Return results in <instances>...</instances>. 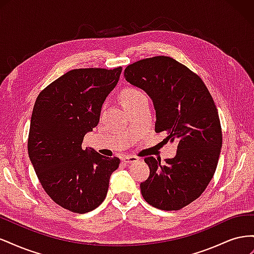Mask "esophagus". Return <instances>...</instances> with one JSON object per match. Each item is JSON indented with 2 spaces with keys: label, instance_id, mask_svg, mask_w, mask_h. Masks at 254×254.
<instances>
[{
  "label": "esophagus",
  "instance_id": "34e87169",
  "mask_svg": "<svg viewBox=\"0 0 254 254\" xmlns=\"http://www.w3.org/2000/svg\"><path fill=\"white\" fill-rule=\"evenodd\" d=\"M123 161H124V162L127 164H130V163L139 162L140 159L135 156H125V157H123Z\"/></svg>",
  "mask_w": 254,
  "mask_h": 254
}]
</instances>
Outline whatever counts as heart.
I'll list each match as a JSON object with an SVG mask.
<instances>
[{
    "instance_id": "b5f03b06",
    "label": "heart",
    "mask_w": 254,
    "mask_h": 254,
    "mask_svg": "<svg viewBox=\"0 0 254 254\" xmlns=\"http://www.w3.org/2000/svg\"><path fill=\"white\" fill-rule=\"evenodd\" d=\"M142 95H144V94L140 90L134 89V88H126V89L121 91L120 101H121L122 105L126 108L127 106L133 104L136 99Z\"/></svg>"
}]
</instances>
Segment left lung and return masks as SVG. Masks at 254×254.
Wrapping results in <instances>:
<instances>
[{
    "instance_id": "1",
    "label": "left lung",
    "mask_w": 254,
    "mask_h": 254,
    "mask_svg": "<svg viewBox=\"0 0 254 254\" xmlns=\"http://www.w3.org/2000/svg\"><path fill=\"white\" fill-rule=\"evenodd\" d=\"M125 79L144 90L156 110V132L176 141L172 159L145 158L150 174L140 184L150 205L177 211L200 196L216 171L222 134L217 108L202 79L167 56L146 58L129 64Z\"/></svg>"
}]
</instances>
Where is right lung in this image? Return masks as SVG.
Returning <instances> with one entry per match:
<instances>
[{
    "label": "right lung",
    "instance_id": "1",
    "mask_svg": "<svg viewBox=\"0 0 254 254\" xmlns=\"http://www.w3.org/2000/svg\"><path fill=\"white\" fill-rule=\"evenodd\" d=\"M122 66L68 71L38 95L28 134V156L43 190L74 213L90 212L106 198L120 159L83 149V136L97 126L106 97Z\"/></svg>",
    "mask_w": 254,
    "mask_h": 254
}]
</instances>
